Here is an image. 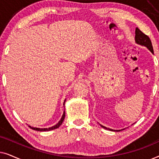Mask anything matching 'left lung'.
I'll return each mask as SVG.
<instances>
[{"label": "left lung", "instance_id": "obj_1", "mask_svg": "<svg viewBox=\"0 0 159 159\" xmlns=\"http://www.w3.org/2000/svg\"><path fill=\"white\" fill-rule=\"evenodd\" d=\"M135 42L138 43V44H140L141 45H144L146 48H148L150 51L152 53H153V45H152L151 41L150 40L149 37L146 35V34L143 33L142 31H140V30L138 29V27L136 28L135 30ZM101 127L104 128V129L111 130V131H121V130H114L111 129H109V128H107L104 126H102Z\"/></svg>", "mask_w": 159, "mask_h": 159}]
</instances>
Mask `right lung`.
Instances as JSON below:
<instances>
[{
  "instance_id": "1",
  "label": "right lung",
  "mask_w": 159,
  "mask_h": 159,
  "mask_svg": "<svg viewBox=\"0 0 159 159\" xmlns=\"http://www.w3.org/2000/svg\"><path fill=\"white\" fill-rule=\"evenodd\" d=\"M64 103H65V101H64ZM65 118V111H64V114H63V116L61 117V120L58 121V123L57 124V125H56L55 126H53V127H49V128H36V127H30V126H29V127L31 128V129H34V130H37V131H49V130H52V129H57V128L59 127V126L61 125L63 121H64V119Z\"/></svg>"
}]
</instances>
